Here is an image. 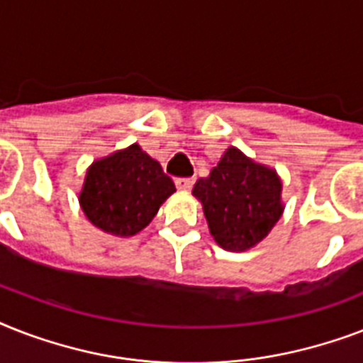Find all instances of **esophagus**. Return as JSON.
<instances>
[{
    "instance_id": "1",
    "label": "esophagus",
    "mask_w": 363,
    "mask_h": 363,
    "mask_svg": "<svg viewBox=\"0 0 363 363\" xmlns=\"http://www.w3.org/2000/svg\"><path fill=\"white\" fill-rule=\"evenodd\" d=\"M194 182H196L194 179H177L175 184L181 192H188V190H192Z\"/></svg>"
}]
</instances>
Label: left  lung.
I'll use <instances>...</instances> for the list:
<instances>
[{"label": "left lung", "mask_w": 363, "mask_h": 363, "mask_svg": "<svg viewBox=\"0 0 363 363\" xmlns=\"http://www.w3.org/2000/svg\"><path fill=\"white\" fill-rule=\"evenodd\" d=\"M282 182L275 169L256 164L230 147L192 194L203 205L211 235L226 250L242 252L258 245L281 218Z\"/></svg>", "instance_id": "8db88e82"}]
</instances>
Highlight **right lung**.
<instances>
[{"mask_svg": "<svg viewBox=\"0 0 363 363\" xmlns=\"http://www.w3.org/2000/svg\"><path fill=\"white\" fill-rule=\"evenodd\" d=\"M173 192L175 184L162 165L135 143L88 167L79 201L94 226L131 238L150 224Z\"/></svg>", "mask_w": 363, "mask_h": 363, "instance_id": "1", "label": "right lung"}]
</instances>
